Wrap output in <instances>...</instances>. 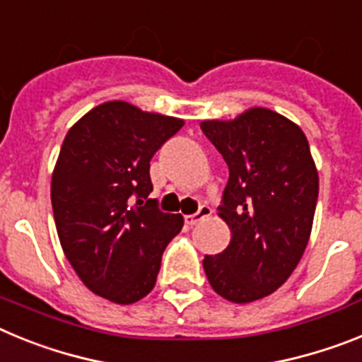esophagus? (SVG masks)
<instances>
[{"mask_svg": "<svg viewBox=\"0 0 362 362\" xmlns=\"http://www.w3.org/2000/svg\"><path fill=\"white\" fill-rule=\"evenodd\" d=\"M210 216H212V209H210V206H206V204H203V206H199V210H197L196 214L185 216V223H187L188 226H194V225H197L199 221H203L204 217H210Z\"/></svg>", "mask_w": 362, "mask_h": 362, "instance_id": "34e87169", "label": "esophagus"}]
</instances>
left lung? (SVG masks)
<instances>
[{"label": "left lung", "instance_id": "8db88e82", "mask_svg": "<svg viewBox=\"0 0 362 362\" xmlns=\"http://www.w3.org/2000/svg\"><path fill=\"white\" fill-rule=\"evenodd\" d=\"M201 130L228 165L219 217L232 232L225 250L204 255V274L232 303L263 299L292 276L308 245L319 196L308 139L261 107L232 121H203Z\"/></svg>", "mask_w": 362, "mask_h": 362}]
</instances>
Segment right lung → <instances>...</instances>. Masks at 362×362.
Returning <instances> with one entry per match:
<instances>
[{
  "label": "right lung",
  "mask_w": 362,
  "mask_h": 362,
  "mask_svg": "<svg viewBox=\"0 0 362 362\" xmlns=\"http://www.w3.org/2000/svg\"><path fill=\"white\" fill-rule=\"evenodd\" d=\"M183 124L107 101L66 132L50 185L54 221L69 263L95 296L132 305L152 292L183 216L148 199L150 159Z\"/></svg>",
  "instance_id": "add662e5"
}]
</instances>
